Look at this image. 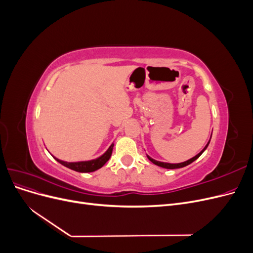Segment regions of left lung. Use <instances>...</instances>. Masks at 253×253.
Wrapping results in <instances>:
<instances>
[{
  "mask_svg": "<svg viewBox=\"0 0 253 253\" xmlns=\"http://www.w3.org/2000/svg\"><path fill=\"white\" fill-rule=\"evenodd\" d=\"M211 136H212V134H211ZM211 139V138H210ZM210 139H209V141L207 142V144L205 145V148L198 153L197 155H195L194 157H192V158H190V159H188V160H186V162H183V163H179V164H170V163H163V162H158V160H155L154 158H152V157H150L148 154H145L147 155V157L149 158V160L151 163H153L154 165H156V166H158V167H162V168H165V169H179V168H183V167H186V166H188V165H190V164H192L194 160H196L198 157H200L203 153L205 152V150L208 148V145H209V143H210Z\"/></svg>",
  "mask_w": 253,
  "mask_h": 253,
  "instance_id": "left-lung-1",
  "label": "left lung"
}]
</instances>
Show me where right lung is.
<instances>
[{"label":"right lung","instance_id":"1","mask_svg":"<svg viewBox=\"0 0 253 253\" xmlns=\"http://www.w3.org/2000/svg\"><path fill=\"white\" fill-rule=\"evenodd\" d=\"M113 148H114V142L110 145L109 149L106 150L101 156H99L95 159H90V160H82V162H64V160L58 159L57 157L52 156L55 158L58 163H60L61 165H63L64 167L68 168V169L77 171V172H81V173H88V172H94L97 171L98 169L102 168L106 162L111 158L112 152H113Z\"/></svg>","mask_w":253,"mask_h":253}]
</instances>
